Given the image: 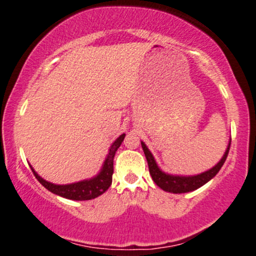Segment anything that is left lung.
Segmentation results:
<instances>
[{
  "mask_svg": "<svg viewBox=\"0 0 256 256\" xmlns=\"http://www.w3.org/2000/svg\"><path fill=\"white\" fill-rule=\"evenodd\" d=\"M142 144L143 152H144V155L146 158V161H148V167H149V173H150L152 180L155 182V184L158 186H160L161 189L165 190V192H173V194H183V192H194V190L198 189L202 185H204L207 182H210L214 176L216 174L220 171L222 165H224L226 158H228V150H230V144L231 140L228 143V149H226L224 156H222V160L216 164L213 168L208 170L201 174L198 176H192V177H182V176H171L166 174L158 168L156 162H155L154 158H152V152H149V149L146 148V146L143 142H140Z\"/></svg>",
  "mask_w": 256,
  "mask_h": 256,
  "instance_id": "left-lung-1",
  "label": "left lung"
}]
</instances>
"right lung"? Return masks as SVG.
Masks as SVG:
<instances>
[{"label": "right lung", "mask_w": 256, "mask_h": 256, "mask_svg": "<svg viewBox=\"0 0 256 256\" xmlns=\"http://www.w3.org/2000/svg\"><path fill=\"white\" fill-rule=\"evenodd\" d=\"M125 134H122L116 142L113 143L108 152L107 158H106L104 167H102L101 172L96 176L95 178L89 179V180H83L78 182V183L73 184H67V185H56L49 183V182L44 180L43 178H40V176L34 172V170L32 168L34 177L37 178V180L43 185L46 189H48L49 192L52 194H56L58 196H62L64 198L68 200H74V201H85V200H92L98 196L102 195L104 192H107L108 188L112 184V176H113V158L116 155V152L118 150V148L122 144V142L124 140Z\"/></svg>", "instance_id": "1"}]
</instances>
